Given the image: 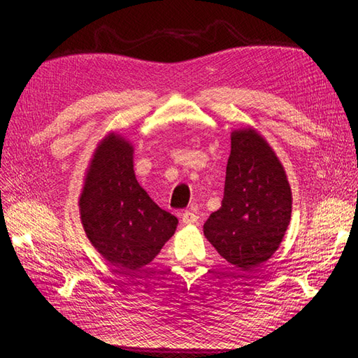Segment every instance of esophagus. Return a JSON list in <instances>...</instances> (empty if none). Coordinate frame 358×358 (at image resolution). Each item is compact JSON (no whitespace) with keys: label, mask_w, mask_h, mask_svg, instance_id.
<instances>
[{"label":"esophagus","mask_w":358,"mask_h":358,"mask_svg":"<svg viewBox=\"0 0 358 358\" xmlns=\"http://www.w3.org/2000/svg\"><path fill=\"white\" fill-rule=\"evenodd\" d=\"M181 220H183L185 224H195L199 223V215L194 214L192 210H185L183 214H181Z\"/></svg>","instance_id":"obj_1"}]
</instances>
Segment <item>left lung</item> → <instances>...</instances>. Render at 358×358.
<instances>
[{
    "label": "left lung",
    "mask_w": 358,
    "mask_h": 358,
    "mask_svg": "<svg viewBox=\"0 0 358 358\" xmlns=\"http://www.w3.org/2000/svg\"><path fill=\"white\" fill-rule=\"evenodd\" d=\"M291 212V186L275 152L255 129L234 131L222 208L204 223V237L226 262L249 271L278 249Z\"/></svg>",
    "instance_id": "obj_1"
}]
</instances>
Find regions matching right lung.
Segmentation results:
<instances>
[{"instance_id":"1","label":"right lung","mask_w":358,"mask_h":358,"mask_svg":"<svg viewBox=\"0 0 358 358\" xmlns=\"http://www.w3.org/2000/svg\"><path fill=\"white\" fill-rule=\"evenodd\" d=\"M78 204L92 246L123 271L149 264L178 224L177 217L158 208L138 185L134 148L118 134L98 144Z\"/></svg>"}]
</instances>
